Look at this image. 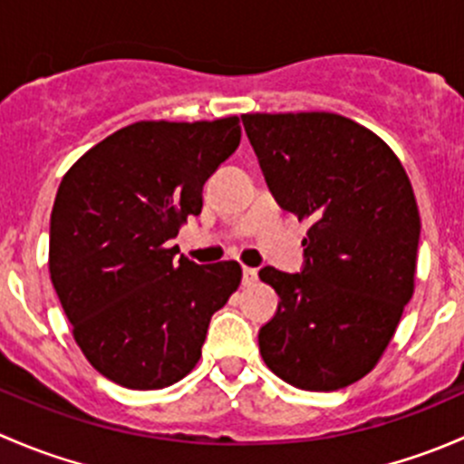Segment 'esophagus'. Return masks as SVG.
Segmentation results:
<instances>
[{
    "instance_id": "esophagus-1",
    "label": "esophagus",
    "mask_w": 464,
    "mask_h": 464,
    "mask_svg": "<svg viewBox=\"0 0 464 464\" xmlns=\"http://www.w3.org/2000/svg\"><path fill=\"white\" fill-rule=\"evenodd\" d=\"M256 280H258V269H254V266H245V269H242V283L254 285Z\"/></svg>"
}]
</instances>
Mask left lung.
<instances>
[{
    "label": "left lung",
    "mask_w": 464,
    "mask_h": 464,
    "mask_svg": "<svg viewBox=\"0 0 464 464\" xmlns=\"http://www.w3.org/2000/svg\"><path fill=\"white\" fill-rule=\"evenodd\" d=\"M242 123L274 198L310 224L301 274H258L280 298L260 327V354L292 386L339 391L377 366L413 296V186L386 141L341 114H242Z\"/></svg>",
    "instance_id": "left-lung-1"
}]
</instances>
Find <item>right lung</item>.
<instances>
[{
	"label": "right lung",
	"instance_id": "1",
	"mask_svg": "<svg viewBox=\"0 0 464 464\" xmlns=\"http://www.w3.org/2000/svg\"><path fill=\"white\" fill-rule=\"evenodd\" d=\"M240 119L139 121L87 150L51 210L49 274L87 362L157 391L198 366L210 316L240 287L236 260H175L168 240L202 213V188L240 145Z\"/></svg>",
	"mask_w": 464,
	"mask_h": 464
}]
</instances>
